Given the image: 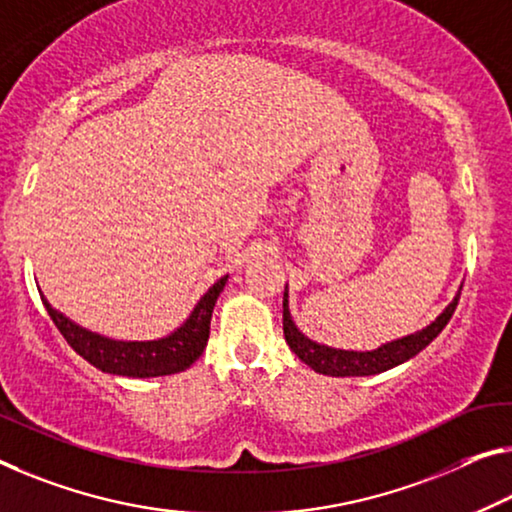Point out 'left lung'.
I'll return each mask as SVG.
<instances>
[{
  "label": "left lung",
  "mask_w": 512,
  "mask_h": 512,
  "mask_svg": "<svg viewBox=\"0 0 512 512\" xmlns=\"http://www.w3.org/2000/svg\"><path fill=\"white\" fill-rule=\"evenodd\" d=\"M458 302H460V293L455 295V300L446 306L444 313H439V318L426 329H421V332L398 338V341H391L373 352H348V350L327 348V345H318L313 343L311 338H306L300 329L295 327L293 318H290L288 293H283V336H286V343L290 345V350H293L304 364H309L316 373L334 375V377L375 375V373L389 371V368L403 364V361L412 359L414 355H419L428 343H432V338H437L439 332L448 325V320H451Z\"/></svg>",
  "instance_id": "obj_1"
}]
</instances>
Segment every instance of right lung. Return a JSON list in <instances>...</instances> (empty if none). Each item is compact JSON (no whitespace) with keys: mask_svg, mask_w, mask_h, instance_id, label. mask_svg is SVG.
<instances>
[{"mask_svg":"<svg viewBox=\"0 0 512 512\" xmlns=\"http://www.w3.org/2000/svg\"><path fill=\"white\" fill-rule=\"evenodd\" d=\"M226 279L229 277L219 279L215 286L201 297L199 304L194 306L192 316L185 320L183 327L176 329V332L167 338L148 343H123L112 341V338H105L100 334H93L89 329L77 327L75 322L61 316L59 311H54L43 295L41 300L61 336H64L70 348L89 361V364L114 375L157 377L185 371V368H190L194 361L201 357L210 336L212 309H215V302L219 293H222Z\"/></svg>","mask_w":512,"mask_h":512,"instance_id":"obj_1","label":"right lung"}]
</instances>
